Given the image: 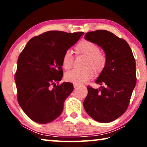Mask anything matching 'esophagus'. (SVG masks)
I'll list each match as a JSON object with an SVG mask.
<instances>
[{
  "label": "esophagus",
  "instance_id": "esophagus-1",
  "mask_svg": "<svg viewBox=\"0 0 147 147\" xmlns=\"http://www.w3.org/2000/svg\"><path fill=\"white\" fill-rule=\"evenodd\" d=\"M73 86H74V88H76L77 87H78V85H76V84H74V85H73Z\"/></svg>",
  "mask_w": 147,
  "mask_h": 147
}]
</instances>
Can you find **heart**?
Listing matches in <instances>:
<instances>
[{
  "mask_svg": "<svg viewBox=\"0 0 147 147\" xmlns=\"http://www.w3.org/2000/svg\"><path fill=\"white\" fill-rule=\"evenodd\" d=\"M75 51L77 54L86 56L84 67L80 70H73L65 73L64 76L66 81L70 82L76 85L86 83L93 78L94 71L99 73L103 71L106 65L105 54L100 51L98 46L88 40H82L76 45ZM73 56L69 51L65 52L62 57V65L65 70L72 67L73 63Z\"/></svg>",
  "mask_w": 147,
  "mask_h": 147,
  "instance_id": "b5f03b06",
  "label": "heart"
}]
</instances>
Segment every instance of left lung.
Wrapping results in <instances>:
<instances>
[{"label":"left lung","mask_w":147,"mask_h":147,"mask_svg":"<svg viewBox=\"0 0 147 147\" xmlns=\"http://www.w3.org/2000/svg\"><path fill=\"white\" fill-rule=\"evenodd\" d=\"M85 39L104 50L106 65L95 81L103 86H88L84 109L94 120L110 123L123 115L130 103L137 80L135 58L127 42L109 31L89 32Z\"/></svg>","instance_id":"left-lung-1"}]
</instances>
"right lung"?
Wrapping results in <instances>:
<instances>
[{
    "label": "right lung",
    "mask_w": 147,
    "mask_h": 147,
    "mask_svg": "<svg viewBox=\"0 0 147 147\" xmlns=\"http://www.w3.org/2000/svg\"><path fill=\"white\" fill-rule=\"evenodd\" d=\"M84 34L44 32L30 39L20 54L15 75L17 100L32 121L47 124L61 115L73 91L72 83L56 85L63 76L62 57Z\"/></svg>",
    "instance_id": "1"
}]
</instances>
